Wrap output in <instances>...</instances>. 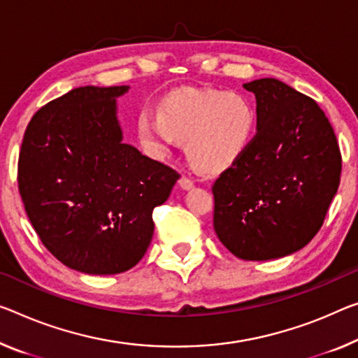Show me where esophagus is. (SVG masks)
Instances as JSON below:
<instances>
[{"mask_svg": "<svg viewBox=\"0 0 358 358\" xmlns=\"http://www.w3.org/2000/svg\"><path fill=\"white\" fill-rule=\"evenodd\" d=\"M179 185L182 187L184 190H189V189H192V187H194V179L187 178V176H182V178L179 179Z\"/></svg>", "mask_w": 358, "mask_h": 358, "instance_id": "obj_1", "label": "esophagus"}]
</instances>
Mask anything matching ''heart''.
I'll list each match as a JSON object with an SVG mask.
<instances>
[{"mask_svg": "<svg viewBox=\"0 0 358 358\" xmlns=\"http://www.w3.org/2000/svg\"><path fill=\"white\" fill-rule=\"evenodd\" d=\"M158 115L142 112L137 134L153 155H166L176 142L201 171H221L246 152L256 129L248 99L213 90L174 91L158 103Z\"/></svg>", "mask_w": 358, "mask_h": 358, "instance_id": "b5f03b06", "label": "heart"}]
</instances>
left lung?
Segmentation results:
<instances>
[{
    "label": "left lung",
    "mask_w": 358,
    "mask_h": 358,
    "mask_svg": "<svg viewBox=\"0 0 358 358\" xmlns=\"http://www.w3.org/2000/svg\"><path fill=\"white\" fill-rule=\"evenodd\" d=\"M243 87L256 96L257 133L214 182L213 222L232 255L267 261L317 235L338 192L343 158L313 99L275 78Z\"/></svg>",
    "instance_id": "obj_1"
}]
</instances>
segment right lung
<instances>
[{"mask_svg": "<svg viewBox=\"0 0 358 358\" xmlns=\"http://www.w3.org/2000/svg\"><path fill=\"white\" fill-rule=\"evenodd\" d=\"M128 86H85L33 115L22 141L17 182L43 245L75 271L122 273L153 236V208L180 178L122 142L115 97Z\"/></svg>", "mask_w": 358, "mask_h": 358, "instance_id": "right-lung-1", "label": "right lung"}]
</instances>
